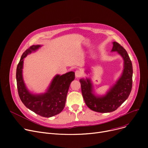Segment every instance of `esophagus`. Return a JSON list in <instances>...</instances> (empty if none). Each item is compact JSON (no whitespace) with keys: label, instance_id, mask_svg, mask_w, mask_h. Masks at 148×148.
Listing matches in <instances>:
<instances>
[{"label":"esophagus","instance_id":"1","mask_svg":"<svg viewBox=\"0 0 148 148\" xmlns=\"http://www.w3.org/2000/svg\"><path fill=\"white\" fill-rule=\"evenodd\" d=\"M75 75L76 78H79V77L83 75V73L81 71H80V70H77L75 72Z\"/></svg>","mask_w":148,"mask_h":148}]
</instances>
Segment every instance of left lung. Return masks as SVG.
<instances>
[{
    "label": "left lung",
    "mask_w": 148,
    "mask_h": 148,
    "mask_svg": "<svg viewBox=\"0 0 148 148\" xmlns=\"http://www.w3.org/2000/svg\"><path fill=\"white\" fill-rule=\"evenodd\" d=\"M111 51H116L122 58L123 69L119 78L105 95L101 96L95 94L90 79H80L82 93L85 103L90 109L97 112L109 113L116 110L125 102L131 91L133 71L131 61L127 51L119 43L113 42Z\"/></svg>",
    "instance_id": "1"
}]
</instances>
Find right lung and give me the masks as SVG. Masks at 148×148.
<instances>
[{
  "instance_id": "add662e5",
  "label": "right lung",
  "mask_w": 148,
  "mask_h": 148,
  "mask_svg": "<svg viewBox=\"0 0 148 148\" xmlns=\"http://www.w3.org/2000/svg\"><path fill=\"white\" fill-rule=\"evenodd\" d=\"M41 46L34 45L22 54L17 67V84L20 98L24 105L38 115L50 118L63 110L70 84L75 79V73L70 71L61 75H56L45 93L36 94L30 92L23 77L24 59L28 54L36 51Z\"/></svg>"
}]
</instances>
